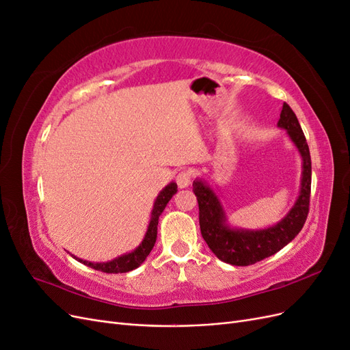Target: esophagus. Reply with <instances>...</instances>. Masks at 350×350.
I'll use <instances>...</instances> for the list:
<instances>
[{"mask_svg": "<svg viewBox=\"0 0 350 350\" xmlns=\"http://www.w3.org/2000/svg\"><path fill=\"white\" fill-rule=\"evenodd\" d=\"M176 184L179 188H187L189 184H191V174L187 171L179 172L176 175Z\"/></svg>", "mask_w": 350, "mask_h": 350, "instance_id": "obj_1", "label": "esophagus"}]
</instances>
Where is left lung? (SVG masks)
<instances>
[{"label": "left lung", "instance_id": "8db88e82", "mask_svg": "<svg viewBox=\"0 0 350 350\" xmlns=\"http://www.w3.org/2000/svg\"><path fill=\"white\" fill-rule=\"evenodd\" d=\"M278 126L286 130L291 142L302 157V178L299 196L293 207L280 221L266 229H238L228 224L225 208L213 188L203 178L193 183L198 201L200 229L206 243L215 256L232 266H250L280 251L299 234L310 210L311 194V156L295 112L283 103Z\"/></svg>", "mask_w": 350, "mask_h": 350}]
</instances>
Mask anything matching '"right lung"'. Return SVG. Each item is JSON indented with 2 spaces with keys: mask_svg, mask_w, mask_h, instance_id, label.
Here are the masks:
<instances>
[{
  "mask_svg": "<svg viewBox=\"0 0 350 350\" xmlns=\"http://www.w3.org/2000/svg\"><path fill=\"white\" fill-rule=\"evenodd\" d=\"M176 191H178L176 183H171V184H167L161 193H159V196L154 200L153 210H152V217H150V221H149V226H147L146 235H144L140 245L137 247L134 251L126 252V254H124V256H121L118 258H113V260L107 261V262H92V261L77 258L74 256L72 257L79 260L80 262H83L84 266L92 267L94 270L103 271V273H126V271H131L139 266H142V262L146 260L147 256H149L150 251L154 247L156 237H157L159 216L162 215V211L165 210L166 204L169 203V200L174 197V194H176Z\"/></svg>",
  "mask_w": 350,
  "mask_h": 350,
  "instance_id": "obj_1",
  "label": "right lung"
}]
</instances>
